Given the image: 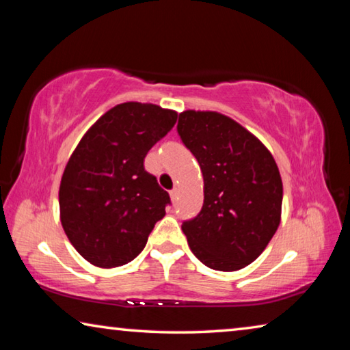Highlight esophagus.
<instances>
[{"mask_svg":"<svg viewBox=\"0 0 350 350\" xmlns=\"http://www.w3.org/2000/svg\"><path fill=\"white\" fill-rule=\"evenodd\" d=\"M177 194H179V191H177V188L171 189V191H170V198H171V200H173V202H176V199H177Z\"/></svg>","mask_w":350,"mask_h":350,"instance_id":"obj_1","label":"esophagus"}]
</instances>
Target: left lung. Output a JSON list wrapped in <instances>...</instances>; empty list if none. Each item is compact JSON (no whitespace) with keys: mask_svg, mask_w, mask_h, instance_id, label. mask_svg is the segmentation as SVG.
<instances>
[{"mask_svg":"<svg viewBox=\"0 0 350 350\" xmlns=\"http://www.w3.org/2000/svg\"><path fill=\"white\" fill-rule=\"evenodd\" d=\"M177 133L204 177L202 210L182 224L188 245L213 270L244 269L281 222L282 180L275 159L256 135L216 111L180 112Z\"/></svg>","mask_w":350,"mask_h":350,"instance_id":"1","label":"left lung"}]
</instances>
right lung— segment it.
I'll return each mask as SVG.
<instances>
[{"label": "right lung", "instance_id": "add662e5", "mask_svg": "<svg viewBox=\"0 0 350 350\" xmlns=\"http://www.w3.org/2000/svg\"><path fill=\"white\" fill-rule=\"evenodd\" d=\"M176 120L173 109L120 103L88 129L70 154L58 191L60 221L70 244L96 267L133 260L165 216L170 196L146 173L144 161Z\"/></svg>", "mask_w": 350, "mask_h": 350}]
</instances>
